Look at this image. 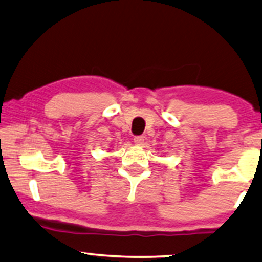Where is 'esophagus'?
<instances>
[{
	"instance_id": "1",
	"label": "esophagus",
	"mask_w": 262,
	"mask_h": 262,
	"mask_svg": "<svg viewBox=\"0 0 262 262\" xmlns=\"http://www.w3.org/2000/svg\"><path fill=\"white\" fill-rule=\"evenodd\" d=\"M145 141V137H142V135H138V137L134 138V144L137 146H141L144 144Z\"/></svg>"
}]
</instances>
